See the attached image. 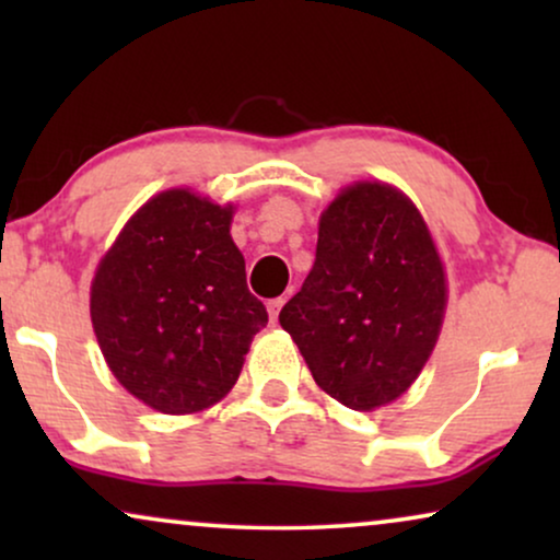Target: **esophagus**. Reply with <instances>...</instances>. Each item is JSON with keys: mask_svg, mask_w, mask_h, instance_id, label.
<instances>
[{"mask_svg": "<svg viewBox=\"0 0 560 560\" xmlns=\"http://www.w3.org/2000/svg\"><path fill=\"white\" fill-rule=\"evenodd\" d=\"M282 305H285V298H272V301H267V313H270L272 324L278 320V313H280Z\"/></svg>", "mask_w": 560, "mask_h": 560, "instance_id": "34e87169", "label": "esophagus"}]
</instances>
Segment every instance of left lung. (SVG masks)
<instances>
[{"label":"left lung","mask_w":560,"mask_h":560,"mask_svg":"<svg viewBox=\"0 0 560 560\" xmlns=\"http://www.w3.org/2000/svg\"><path fill=\"white\" fill-rule=\"evenodd\" d=\"M443 308V267L416 206L382 183H357L320 217L316 262L280 326L320 389L374 410L423 370Z\"/></svg>","instance_id":"8db88e82"}]
</instances>
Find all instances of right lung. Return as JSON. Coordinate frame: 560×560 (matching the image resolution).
I'll return each mask as SVG.
<instances>
[{
  "mask_svg": "<svg viewBox=\"0 0 560 560\" xmlns=\"http://www.w3.org/2000/svg\"><path fill=\"white\" fill-rule=\"evenodd\" d=\"M229 224V206L165 190L129 219L91 285V320L114 377L167 416L221 400L267 324Z\"/></svg>",
  "mask_w": 560,
  "mask_h": 560,
  "instance_id": "obj_1",
  "label": "right lung"
}]
</instances>
